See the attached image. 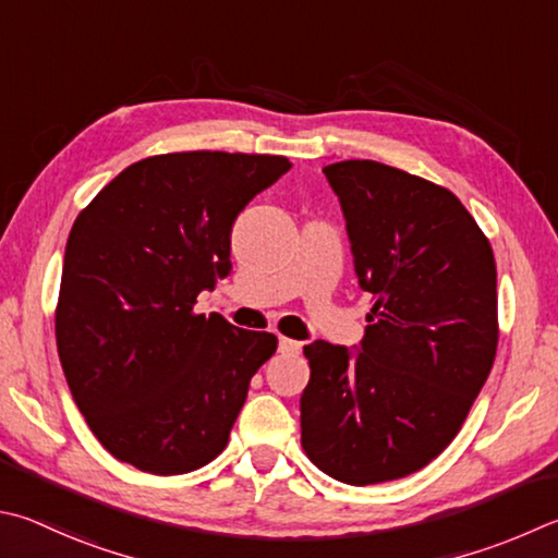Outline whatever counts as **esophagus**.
<instances>
[{
    "instance_id": "esophagus-1",
    "label": "esophagus",
    "mask_w": 558,
    "mask_h": 558,
    "mask_svg": "<svg viewBox=\"0 0 558 558\" xmlns=\"http://www.w3.org/2000/svg\"><path fill=\"white\" fill-rule=\"evenodd\" d=\"M300 351H302L300 341H292V339H286V337L278 339V353H288V356H295V353H300Z\"/></svg>"
}]
</instances>
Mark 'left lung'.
Here are the masks:
<instances>
[{
  "label": "left lung",
  "mask_w": 558,
  "mask_h": 558,
  "mask_svg": "<svg viewBox=\"0 0 558 558\" xmlns=\"http://www.w3.org/2000/svg\"><path fill=\"white\" fill-rule=\"evenodd\" d=\"M373 310L361 347L312 341L302 447L349 485L402 478L456 437L498 349L488 239L447 187L376 163L322 170Z\"/></svg>",
  "instance_id": "8db88e82"
}]
</instances>
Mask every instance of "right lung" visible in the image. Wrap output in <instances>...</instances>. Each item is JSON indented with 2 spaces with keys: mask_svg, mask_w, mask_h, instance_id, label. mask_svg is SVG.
<instances>
[{
  "mask_svg": "<svg viewBox=\"0 0 558 558\" xmlns=\"http://www.w3.org/2000/svg\"><path fill=\"white\" fill-rule=\"evenodd\" d=\"M290 168L282 156L225 150L150 156L77 215L60 278L58 356L114 459L178 475L227 447L278 339L192 305L231 272L236 217Z\"/></svg>",
  "mask_w": 558,
  "mask_h": 558,
  "instance_id": "add662e5",
  "label": "right lung"
}]
</instances>
